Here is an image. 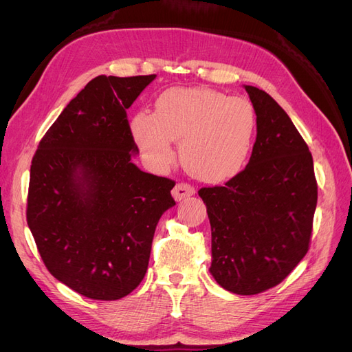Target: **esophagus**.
Returning a JSON list of instances; mask_svg holds the SVG:
<instances>
[{
	"label": "esophagus",
	"mask_w": 352,
	"mask_h": 352,
	"mask_svg": "<svg viewBox=\"0 0 352 352\" xmlns=\"http://www.w3.org/2000/svg\"><path fill=\"white\" fill-rule=\"evenodd\" d=\"M172 194H173V198H175L176 201H182V199L186 198V197L194 195V194H195V188H194L192 185H189V184L179 182V184L173 188Z\"/></svg>",
	"instance_id": "obj_1"
}]
</instances>
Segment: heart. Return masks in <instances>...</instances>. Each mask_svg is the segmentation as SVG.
I'll return each instance as SVG.
<instances>
[{"label": "heart", "instance_id": "b5f03b06", "mask_svg": "<svg viewBox=\"0 0 352 352\" xmlns=\"http://www.w3.org/2000/svg\"><path fill=\"white\" fill-rule=\"evenodd\" d=\"M255 111L241 97L207 88H172L155 101L154 114L138 111L131 122L133 140L155 167L172 163L173 141L188 172L204 182L238 175L252 148Z\"/></svg>", "mask_w": 352, "mask_h": 352}]
</instances>
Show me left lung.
<instances>
[{
    "label": "left lung",
    "mask_w": 352,
    "mask_h": 352,
    "mask_svg": "<svg viewBox=\"0 0 352 352\" xmlns=\"http://www.w3.org/2000/svg\"><path fill=\"white\" fill-rule=\"evenodd\" d=\"M257 116L250 162L223 186L201 188L211 225L210 273L226 291L279 285L310 247L317 206L311 153L267 92L245 85Z\"/></svg>",
    "instance_id": "obj_1"
}]
</instances>
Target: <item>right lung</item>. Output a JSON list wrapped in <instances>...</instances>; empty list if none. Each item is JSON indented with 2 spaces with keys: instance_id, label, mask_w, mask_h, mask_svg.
Returning a JSON list of instances; mask_svg holds the SVG:
<instances>
[{
  "instance_id": "right-lung-1",
  "label": "right lung",
  "mask_w": 352,
  "mask_h": 352,
  "mask_svg": "<svg viewBox=\"0 0 352 352\" xmlns=\"http://www.w3.org/2000/svg\"><path fill=\"white\" fill-rule=\"evenodd\" d=\"M154 79H92L32 160L26 219L41 258L91 300H120L141 283L157 223L176 204L172 179L132 163L138 146L126 110Z\"/></svg>"
}]
</instances>
